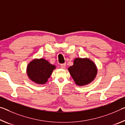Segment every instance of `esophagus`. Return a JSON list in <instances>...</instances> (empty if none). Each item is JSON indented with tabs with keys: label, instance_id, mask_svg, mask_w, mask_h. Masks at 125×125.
Masks as SVG:
<instances>
[{
	"label": "esophagus",
	"instance_id": "obj_1",
	"mask_svg": "<svg viewBox=\"0 0 125 125\" xmlns=\"http://www.w3.org/2000/svg\"><path fill=\"white\" fill-rule=\"evenodd\" d=\"M61 67L62 68H64L66 67V63H63V64H61Z\"/></svg>",
	"mask_w": 125,
	"mask_h": 125
}]
</instances>
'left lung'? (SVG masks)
<instances>
[{
    "label": "left lung",
    "mask_w": 125,
    "mask_h": 125,
    "mask_svg": "<svg viewBox=\"0 0 125 125\" xmlns=\"http://www.w3.org/2000/svg\"><path fill=\"white\" fill-rule=\"evenodd\" d=\"M68 71L76 84L80 86L90 83L97 73L96 65L88 58H76Z\"/></svg>",
    "instance_id": "1"
}]
</instances>
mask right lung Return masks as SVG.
Instances as JSON below:
<instances>
[{
	"instance_id": "obj_1",
	"label": "right lung",
	"mask_w": 125,
	"mask_h": 125,
	"mask_svg": "<svg viewBox=\"0 0 125 125\" xmlns=\"http://www.w3.org/2000/svg\"><path fill=\"white\" fill-rule=\"evenodd\" d=\"M55 68V66L44 59H35L28 65L27 72L31 81L37 84H43L47 82Z\"/></svg>"
}]
</instances>
